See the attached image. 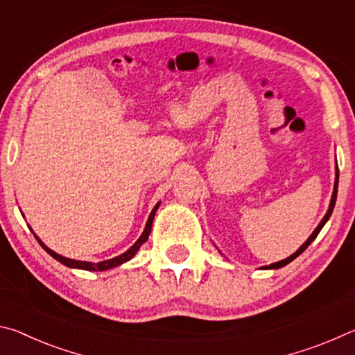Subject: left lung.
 <instances>
[{
	"mask_svg": "<svg viewBox=\"0 0 355 355\" xmlns=\"http://www.w3.org/2000/svg\"><path fill=\"white\" fill-rule=\"evenodd\" d=\"M336 191H338V166H336V178H335V186H334V194H332V200H330V207H329V209H327V213H326V216H324L322 218V220L320 222V225H318L316 228H315V232L311 233L310 235V238L307 239V241H305L302 245H300V248L294 252L293 255H290L288 258H285V260H282V261H277V263H272V264H269V269H279V268H282V266H285V264H288L290 261H293L294 258L296 257H299L300 254H302V252L309 248V245L311 244V241H313V239L318 236V233L321 232V228L324 227V224H326V222L329 220V218H330V214H332V211H334V207H335V200H336Z\"/></svg>",
	"mask_w": 355,
	"mask_h": 355,
	"instance_id": "1",
	"label": "left lung"
}]
</instances>
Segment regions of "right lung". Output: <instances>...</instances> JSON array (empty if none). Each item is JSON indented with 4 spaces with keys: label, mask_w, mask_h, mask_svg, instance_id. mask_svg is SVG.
<instances>
[{
    "label": "right lung",
    "mask_w": 355,
    "mask_h": 355,
    "mask_svg": "<svg viewBox=\"0 0 355 355\" xmlns=\"http://www.w3.org/2000/svg\"><path fill=\"white\" fill-rule=\"evenodd\" d=\"M158 207H159V203L152 209V213H150V216H148L146 230H144L141 238L137 239V241L135 243V245H131V248H130L127 252H125V254L119 255V257H116V258H111V260H106V261L89 263V261H78V260H71V258H65V257H62V255L56 254V252H53L51 249H48L46 245H45L44 243H42L37 236H35V235H34V236H35V239H37L42 248H44V249L48 252V254H50V255H51L53 258H55V260H58L59 263L65 264V266H69V268H78V269H86V271H106V269H111V268H114V266H119V264H122V263H125V261L131 260V258H133V257L136 255V252L139 250L141 245L147 241L150 232H152V222H153L155 213H156V209H158Z\"/></svg>",
    "instance_id": "1"
}]
</instances>
